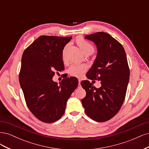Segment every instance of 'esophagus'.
I'll use <instances>...</instances> for the list:
<instances>
[{
  "label": "esophagus",
  "instance_id": "esophagus-1",
  "mask_svg": "<svg viewBox=\"0 0 149 149\" xmlns=\"http://www.w3.org/2000/svg\"><path fill=\"white\" fill-rule=\"evenodd\" d=\"M78 82H79L78 88H81V84H80V82H81V80L80 79H78Z\"/></svg>",
  "mask_w": 149,
  "mask_h": 149
}]
</instances>
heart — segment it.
<instances>
[{
  "label": "heart",
  "instance_id": "1",
  "mask_svg": "<svg viewBox=\"0 0 149 149\" xmlns=\"http://www.w3.org/2000/svg\"><path fill=\"white\" fill-rule=\"evenodd\" d=\"M76 43L78 46L85 54L87 53H92L94 52V47L93 45L86 41L82 37H78L76 39ZM65 50L63 52V56H65ZM87 66L86 65H78L73 64L68 68V73L70 75L76 77H80L84 72L86 70Z\"/></svg>",
  "mask_w": 149,
  "mask_h": 149
}]
</instances>
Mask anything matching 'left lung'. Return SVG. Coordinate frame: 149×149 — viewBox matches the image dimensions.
<instances>
[{"label":"left lung","mask_w":149,"mask_h":149,"mask_svg":"<svg viewBox=\"0 0 149 149\" xmlns=\"http://www.w3.org/2000/svg\"><path fill=\"white\" fill-rule=\"evenodd\" d=\"M97 47V56L86 76L101 81L96 88L88 80L81 82L86 95L81 100L86 114L97 122L111 119L120 110L125 100L130 71L123 45L105 32L85 36Z\"/></svg>","instance_id":"1"}]
</instances>
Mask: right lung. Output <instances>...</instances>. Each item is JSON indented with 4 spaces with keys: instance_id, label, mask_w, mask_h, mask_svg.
<instances>
[{
    "instance_id": "obj_1",
    "label": "right lung",
    "mask_w": 149,
    "mask_h": 149,
    "mask_svg": "<svg viewBox=\"0 0 149 149\" xmlns=\"http://www.w3.org/2000/svg\"><path fill=\"white\" fill-rule=\"evenodd\" d=\"M71 38L40 36L22 55L20 86L30 111L43 123H52L61 118L68 100L78 87L75 77L64 78L60 85L52 79L55 71L65 69L63 50Z\"/></svg>"
}]
</instances>
